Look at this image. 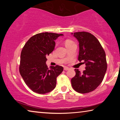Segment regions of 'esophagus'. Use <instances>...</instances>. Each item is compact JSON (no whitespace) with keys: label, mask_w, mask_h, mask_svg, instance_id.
<instances>
[{"label":"esophagus","mask_w":120,"mask_h":120,"mask_svg":"<svg viewBox=\"0 0 120 120\" xmlns=\"http://www.w3.org/2000/svg\"><path fill=\"white\" fill-rule=\"evenodd\" d=\"M69 69H70L69 68L67 67H64V70H66V71H67V70H69Z\"/></svg>","instance_id":"34e87169"}]
</instances>
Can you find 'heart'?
<instances>
[{
  "label": "heart",
  "mask_w": 120,
  "mask_h": 120,
  "mask_svg": "<svg viewBox=\"0 0 120 120\" xmlns=\"http://www.w3.org/2000/svg\"><path fill=\"white\" fill-rule=\"evenodd\" d=\"M73 42L72 41H71L70 40H67L66 41V42H65V44H66V45H68V44H71V43H72Z\"/></svg>",
  "instance_id": "1"
}]
</instances>
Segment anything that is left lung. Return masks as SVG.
I'll return each mask as SVG.
<instances>
[{
	"label": "left lung",
	"instance_id": "1",
	"mask_svg": "<svg viewBox=\"0 0 120 120\" xmlns=\"http://www.w3.org/2000/svg\"><path fill=\"white\" fill-rule=\"evenodd\" d=\"M71 34L79 42L78 60L84 61L86 64V70L82 73L75 69L76 75L71 80V85L77 92L88 93L94 90L104 79L107 70L106 54L99 41L93 34L86 32Z\"/></svg>",
	"mask_w": 120,
	"mask_h": 120
}]
</instances>
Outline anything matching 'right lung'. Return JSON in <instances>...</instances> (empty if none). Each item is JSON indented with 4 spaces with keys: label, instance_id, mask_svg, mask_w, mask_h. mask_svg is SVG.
I'll use <instances>...</instances> for the list:
<instances>
[{
    "label": "right lung",
    "instance_id": "1",
    "mask_svg": "<svg viewBox=\"0 0 120 120\" xmlns=\"http://www.w3.org/2000/svg\"><path fill=\"white\" fill-rule=\"evenodd\" d=\"M62 35L48 32L38 33L30 38L24 46L21 54L19 72L33 92L44 94L55 88L56 78L64 68L56 65L49 69L46 64V56L54 49V40Z\"/></svg>",
    "mask_w": 120,
    "mask_h": 120
}]
</instances>
